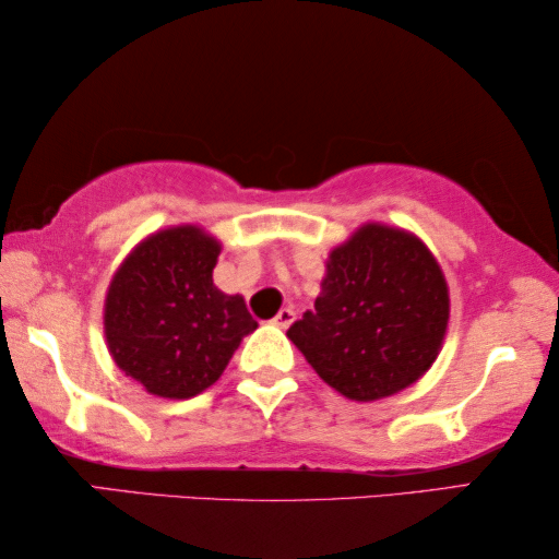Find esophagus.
<instances>
[{
	"label": "esophagus",
	"instance_id": "34e87169",
	"mask_svg": "<svg viewBox=\"0 0 559 559\" xmlns=\"http://www.w3.org/2000/svg\"><path fill=\"white\" fill-rule=\"evenodd\" d=\"M293 320H295V310L293 308H282L277 316H274L272 323L277 325V328H282V331H285V328L293 325Z\"/></svg>",
	"mask_w": 559,
	"mask_h": 559
}]
</instances>
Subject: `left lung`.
<instances>
[{"label": "left lung", "mask_w": 559, "mask_h": 559, "mask_svg": "<svg viewBox=\"0 0 559 559\" xmlns=\"http://www.w3.org/2000/svg\"><path fill=\"white\" fill-rule=\"evenodd\" d=\"M448 318V282L432 251L404 228L364 224L331 251L316 310L287 338L335 392L377 402L430 369Z\"/></svg>", "instance_id": "8db88e82"}]
</instances>
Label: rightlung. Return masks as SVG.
Listing matches in <instances>:
<instances>
[{
  "instance_id": "add662e5",
  "label": "right lung",
  "mask_w": 559,
  "mask_h": 559,
  "mask_svg": "<svg viewBox=\"0 0 559 559\" xmlns=\"http://www.w3.org/2000/svg\"><path fill=\"white\" fill-rule=\"evenodd\" d=\"M221 241L170 226L129 251L111 277L104 333L114 364L165 400L216 384L243 335L257 331L241 295L213 285Z\"/></svg>"
}]
</instances>
